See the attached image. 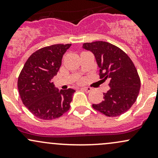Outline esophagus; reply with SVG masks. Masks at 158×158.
I'll return each instance as SVG.
<instances>
[{
	"label": "esophagus",
	"instance_id": "1",
	"mask_svg": "<svg viewBox=\"0 0 158 158\" xmlns=\"http://www.w3.org/2000/svg\"><path fill=\"white\" fill-rule=\"evenodd\" d=\"M81 89L83 90L85 92H90V90H91V88H90V87H83Z\"/></svg>",
	"mask_w": 158,
	"mask_h": 158
}]
</instances>
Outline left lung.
Wrapping results in <instances>:
<instances>
[{
    "label": "left lung",
    "mask_w": 158,
    "mask_h": 158,
    "mask_svg": "<svg viewBox=\"0 0 158 158\" xmlns=\"http://www.w3.org/2000/svg\"><path fill=\"white\" fill-rule=\"evenodd\" d=\"M82 48L95 56L99 76L109 81L110 89L103 100L93 104L95 110L108 117H118L133 106L140 89V79L135 64L125 52L106 41L85 43Z\"/></svg>",
    "instance_id": "8db88e82"
}]
</instances>
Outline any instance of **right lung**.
I'll use <instances>...</instances> for the list:
<instances>
[{
    "label": "right lung",
    "mask_w": 158,
    "mask_h": 158,
    "mask_svg": "<svg viewBox=\"0 0 158 158\" xmlns=\"http://www.w3.org/2000/svg\"><path fill=\"white\" fill-rule=\"evenodd\" d=\"M71 46L54 44L37 50L29 57L18 79L20 97L35 117L50 120L70 109L75 90H59L52 82L61 64L63 55Z\"/></svg>",
    "instance_id": "right-lung-1"
}]
</instances>
